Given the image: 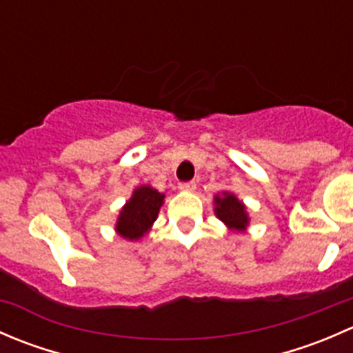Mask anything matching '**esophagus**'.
I'll list each match as a JSON object with an SVG mask.
<instances>
[{"mask_svg":"<svg viewBox=\"0 0 353 353\" xmlns=\"http://www.w3.org/2000/svg\"><path fill=\"white\" fill-rule=\"evenodd\" d=\"M181 191H194L196 190V183L194 181H186V183H179Z\"/></svg>","mask_w":353,"mask_h":353,"instance_id":"esophagus-1","label":"esophagus"}]
</instances>
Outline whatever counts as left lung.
Returning <instances> with one entry per match:
<instances>
[{"mask_svg": "<svg viewBox=\"0 0 353 353\" xmlns=\"http://www.w3.org/2000/svg\"><path fill=\"white\" fill-rule=\"evenodd\" d=\"M215 213L223 223L236 230H243L248 225L245 206L234 194L223 193V196H215Z\"/></svg>", "mask_w": 353, "mask_h": 353, "instance_id": "8db88e82", "label": "left lung"}]
</instances>
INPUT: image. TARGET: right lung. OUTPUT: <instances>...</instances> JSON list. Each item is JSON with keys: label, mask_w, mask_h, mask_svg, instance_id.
Instances as JSON below:
<instances>
[{"label": "right lung", "mask_w": 353, "mask_h": 353, "mask_svg": "<svg viewBox=\"0 0 353 353\" xmlns=\"http://www.w3.org/2000/svg\"><path fill=\"white\" fill-rule=\"evenodd\" d=\"M163 194L150 186L138 188L130 201L121 210L116 230L124 239H140L148 232L152 223L155 222L159 210L162 206Z\"/></svg>", "instance_id": "obj_1"}]
</instances>
